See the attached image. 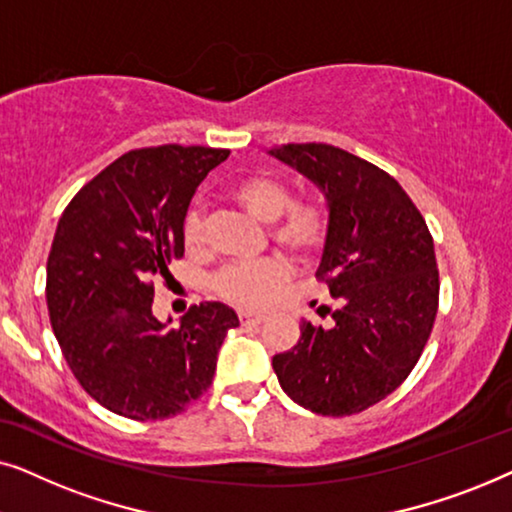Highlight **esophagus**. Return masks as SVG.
I'll list each match as a JSON object with an SVG mask.
<instances>
[{
	"label": "esophagus",
	"mask_w": 512,
	"mask_h": 512,
	"mask_svg": "<svg viewBox=\"0 0 512 512\" xmlns=\"http://www.w3.org/2000/svg\"><path fill=\"white\" fill-rule=\"evenodd\" d=\"M237 317H240V321H242V324L244 326H256V324H263V321H265V317H263V314H254V312H240V314H237Z\"/></svg>",
	"instance_id": "esophagus-1"
}]
</instances>
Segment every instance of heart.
<instances>
[{
  "label": "heart",
  "mask_w": 512,
  "mask_h": 512,
  "mask_svg": "<svg viewBox=\"0 0 512 512\" xmlns=\"http://www.w3.org/2000/svg\"><path fill=\"white\" fill-rule=\"evenodd\" d=\"M233 198L261 223H272L270 240L284 256L305 261L319 251L328 233V216L314 200H291L289 186L272 174H249L233 186ZM202 240L198 209L184 221V242L195 249ZM286 284V268L279 261L228 265L214 277V291L228 303L261 310L277 300Z\"/></svg>",
  "instance_id": "heart-1"
}]
</instances>
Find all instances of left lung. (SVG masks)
Returning a JSON list of instances; mask_svg holds the SVG:
<instances>
[{
  "label": "left lung",
  "mask_w": 512,
  "mask_h": 512,
  "mask_svg": "<svg viewBox=\"0 0 512 512\" xmlns=\"http://www.w3.org/2000/svg\"><path fill=\"white\" fill-rule=\"evenodd\" d=\"M270 156L314 181L328 205L317 279L340 300L331 328L300 324L298 345L272 356L293 401L354 415L401 387L438 312V265L424 216L380 167L331 144H284Z\"/></svg>",
  "instance_id": "1"
}]
</instances>
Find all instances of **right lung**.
<instances>
[{
  "mask_svg": "<svg viewBox=\"0 0 512 512\" xmlns=\"http://www.w3.org/2000/svg\"><path fill=\"white\" fill-rule=\"evenodd\" d=\"M228 149L130 151L74 195L55 230L46 303L67 366L116 415L165 419L209 389L228 328L223 303L193 305L170 328L151 312L153 275L184 256L191 198Z\"/></svg>",
  "mask_w": 512,
  "mask_h": 512,
  "instance_id": "add662e5",
  "label": "right lung"
}]
</instances>
